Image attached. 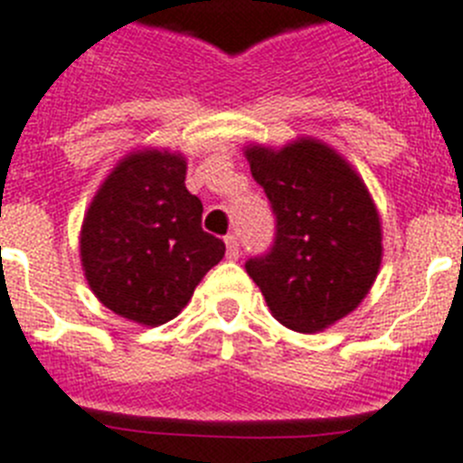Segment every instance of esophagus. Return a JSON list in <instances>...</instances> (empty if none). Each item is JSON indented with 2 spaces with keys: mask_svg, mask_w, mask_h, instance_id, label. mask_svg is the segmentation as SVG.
<instances>
[{
  "mask_svg": "<svg viewBox=\"0 0 463 463\" xmlns=\"http://www.w3.org/2000/svg\"><path fill=\"white\" fill-rule=\"evenodd\" d=\"M224 243H227V258H229V260H236V258H239V239H236L234 234H229L227 239H224Z\"/></svg>",
  "mask_w": 463,
  "mask_h": 463,
  "instance_id": "esophagus-1",
  "label": "esophagus"
}]
</instances>
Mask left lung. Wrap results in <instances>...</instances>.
<instances>
[{
	"label": "left lung",
	"instance_id": "1",
	"mask_svg": "<svg viewBox=\"0 0 463 463\" xmlns=\"http://www.w3.org/2000/svg\"><path fill=\"white\" fill-rule=\"evenodd\" d=\"M250 174L275 214V239L246 260L272 316L296 332H320L356 308L383 255L380 217L368 188L317 140L279 153L250 147Z\"/></svg>",
	"mask_w": 463,
	"mask_h": 463
}]
</instances>
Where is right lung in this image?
<instances>
[{
    "instance_id": "1",
    "label": "right lung",
    "mask_w": 463,
    "mask_h": 463,
    "mask_svg": "<svg viewBox=\"0 0 463 463\" xmlns=\"http://www.w3.org/2000/svg\"><path fill=\"white\" fill-rule=\"evenodd\" d=\"M184 181L179 155H128L88 208L80 232L85 277L117 316L150 327L167 323L224 258V241L203 232V203Z\"/></svg>"
}]
</instances>
